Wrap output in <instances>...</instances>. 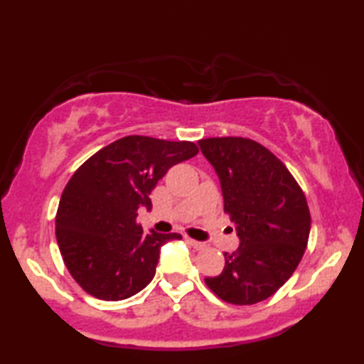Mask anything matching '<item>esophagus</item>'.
I'll return each instance as SVG.
<instances>
[{
	"mask_svg": "<svg viewBox=\"0 0 364 364\" xmlns=\"http://www.w3.org/2000/svg\"><path fill=\"white\" fill-rule=\"evenodd\" d=\"M188 242L193 245V247L196 249V250H202V249H205L207 245L204 244V242H200V241H196V239H191V237H188Z\"/></svg>",
	"mask_w": 364,
	"mask_h": 364,
	"instance_id": "obj_1",
	"label": "esophagus"
}]
</instances>
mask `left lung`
Here are the masks:
<instances>
[{
	"instance_id": "obj_1",
	"label": "left lung",
	"mask_w": 364,
	"mask_h": 364,
	"mask_svg": "<svg viewBox=\"0 0 364 364\" xmlns=\"http://www.w3.org/2000/svg\"><path fill=\"white\" fill-rule=\"evenodd\" d=\"M199 146L217 171L241 242L205 284L228 304H258L291 278L305 254L311 225L305 194L286 165L255 141L207 138Z\"/></svg>"
}]
</instances>
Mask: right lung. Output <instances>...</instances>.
Instances as JSON below:
<instances>
[{
	"mask_svg": "<svg viewBox=\"0 0 364 364\" xmlns=\"http://www.w3.org/2000/svg\"><path fill=\"white\" fill-rule=\"evenodd\" d=\"M199 152L191 141L125 136L102 147L67 183L56 239L72 278L101 300H123L149 284L160 247L181 234H144L138 208L173 165Z\"/></svg>",
	"mask_w": 364,
	"mask_h": 364,
	"instance_id": "add662e5",
	"label": "right lung"
}]
</instances>
